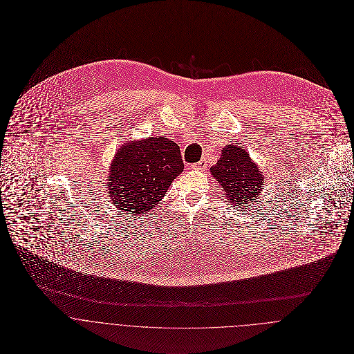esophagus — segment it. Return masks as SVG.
Instances as JSON below:
<instances>
[{"label":"esophagus","instance_id":"1","mask_svg":"<svg viewBox=\"0 0 354 354\" xmlns=\"http://www.w3.org/2000/svg\"><path fill=\"white\" fill-rule=\"evenodd\" d=\"M192 169H194V170H203V169H204V163H203V162H198V163L192 165Z\"/></svg>","mask_w":354,"mask_h":354}]
</instances>
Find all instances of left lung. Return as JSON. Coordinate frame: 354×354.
Here are the masks:
<instances>
[{"label":"left lung","instance_id":"8db88e82","mask_svg":"<svg viewBox=\"0 0 354 354\" xmlns=\"http://www.w3.org/2000/svg\"><path fill=\"white\" fill-rule=\"evenodd\" d=\"M211 174L225 192V198L240 209L250 207L263 191L264 178L250 153L239 143L221 150V158L211 169ZM251 211V208H250ZM244 212H248L244 209Z\"/></svg>","mask_w":354,"mask_h":354}]
</instances>
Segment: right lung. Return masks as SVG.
<instances>
[{
	"label": "right lung",
	"instance_id": "right-lung-1",
	"mask_svg": "<svg viewBox=\"0 0 354 354\" xmlns=\"http://www.w3.org/2000/svg\"><path fill=\"white\" fill-rule=\"evenodd\" d=\"M180 147L165 136L124 145L109 169V198L120 215H146L183 173Z\"/></svg>",
	"mask_w": 354,
	"mask_h": 354
}]
</instances>
